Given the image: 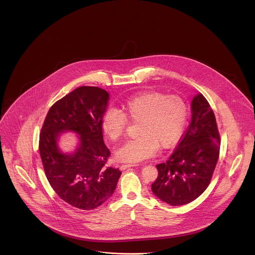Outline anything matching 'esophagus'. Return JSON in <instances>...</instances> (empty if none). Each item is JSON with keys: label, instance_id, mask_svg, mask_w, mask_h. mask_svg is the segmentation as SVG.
<instances>
[{"label": "esophagus", "instance_id": "1", "mask_svg": "<svg viewBox=\"0 0 255 255\" xmlns=\"http://www.w3.org/2000/svg\"><path fill=\"white\" fill-rule=\"evenodd\" d=\"M133 166H136L135 164H123L121 166V170H126L127 168H130V167H133Z\"/></svg>", "mask_w": 255, "mask_h": 255}]
</instances>
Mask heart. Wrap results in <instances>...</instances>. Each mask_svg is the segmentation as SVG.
I'll return each instance as SVG.
<instances>
[{
    "instance_id": "b5f03b06",
    "label": "heart",
    "mask_w": 255,
    "mask_h": 255,
    "mask_svg": "<svg viewBox=\"0 0 255 255\" xmlns=\"http://www.w3.org/2000/svg\"><path fill=\"white\" fill-rule=\"evenodd\" d=\"M188 119V106L177 95L144 92L123 102L121 110L110 108L102 118V130L112 141L124 134L127 121L138 123V137L129 140L117 151L123 162L136 163L151 157L157 148L167 149L183 134Z\"/></svg>"
}]
</instances>
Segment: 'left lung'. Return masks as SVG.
Returning <instances> with one entry per match:
<instances>
[{"mask_svg":"<svg viewBox=\"0 0 255 255\" xmlns=\"http://www.w3.org/2000/svg\"><path fill=\"white\" fill-rule=\"evenodd\" d=\"M192 120L169 159L156 165L153 194L172 206L195 200L211 182L219 157L220 136L214 113L202 94L191 103Z\"/></svg>","mask_w":255,"mask_h":255,"instance_id":"left-lung-1","label":"left lung"}]
</instances>
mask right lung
I'll return each instance as SVG.
<instances>
[{"label":"right lung","mask_w":255,"mask_h":255,"mask_svg":"<svg viewBox=\"0 0 255 255\" xmlns=\"http://www.w3.org/2000/svg\"><path fill=\"white\" fill-rule=\"evenodd\" d=\"M108 101L102 88L81 86L52 105L41 127L39 150L47 180L63 201L80 210H94L109 199L122 174L105 167L110 151L102 122ZM66 131L79 135L73 153H63L57 144Z\"/></svg>","instance_id":"1"}]
</instances>
